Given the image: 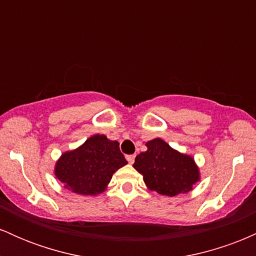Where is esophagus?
<instances>
[{
	"label": "esophagus",
	"mask_w": 256,
	"mask_h": 256,
	"mask_svg": "<svg viewBox=\"0 0 256 256\" xmlns=\"http://www.w3.org/2000/svg\"><path fill=\"white\" fill-rule=\"evenodd\" d=\"M134 155H128V156H126V160L128 161V164H134Z\"/></svg>",
	"instance_id": "esophagus-1"
}]
</instances>
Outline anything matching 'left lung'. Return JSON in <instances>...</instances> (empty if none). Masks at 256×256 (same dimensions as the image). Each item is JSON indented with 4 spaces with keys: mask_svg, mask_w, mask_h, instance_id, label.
I'll list each match as a JSON object with an SVG mask.
<instances>
[{
    "mask_svg": "<svg viewBox=\"0 0 256 256\" xmlns=\"http://www.w3.org/2000/svg\"><path fill=\"white\" fill-rule=\"evenodd\" d=\"M146 146V152L137 155L134 167L143 176L146 188L170 198L192 192L200 180L194 158L176 150L161 138H154Z\"/></svg>",
    "mask_w": 256,
    "mask_h": 256,
    "instance_id": "left-lung-1",
    "label": "left lung"
}]
</instances>
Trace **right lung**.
<instances>
[{
	"label": "right lung",
	"mask_w": 256,
	"mask_h": 256,
	"mask_svg": "<svg viewBox=\"0 0 256 256\" xmlns=\"http://www.w3.org/2000/svg\"><path fill=\"white\" fill-rule=\"evenodd\" d=\"M126 164L116 140L94 134L77 149L64 152L54 173L72 192L95 196L107 189L114 173Z\"/></svg>",
	"instance_id": "1"
}]
</instances>
